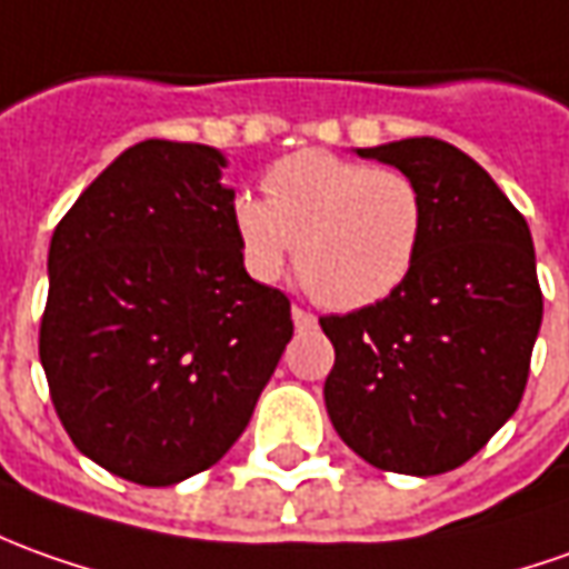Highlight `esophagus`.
<instances>
[{"mask_svg": "<svg viewBox=\"0 0 569 569\" xmlns=\"http://www.w3.org/2000/svg\"><path fill=\"white\" fill-rule=\"evenodd\" d=\"M292 323H296V330H315L317 327V317L311 311H305V308H292Z\"/></svg>", "mask_w": 569, "mask_h": 569, "instance_id": "34e87169", "label": "esophagus"}]
</instances>
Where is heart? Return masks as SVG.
I'll use <instances>...</instances> for the list:
<instances>
[{
  "label": "heart",
  "mask_w": 569,
  "mask_h": 569,
  "mask_svg": "<svg viewBox=\"0 0 569 569\" xmlns=\"http://www.w3.org/2000/svg\"><path fill=\"white\" fill-rule=\"evenodd\" d=\"M423 227L427 204L408 173L330 152L289 154L264 177V199L233 202L249 273L270 283L296 252L305 289L333 311L392 296L415 268Z\"/></svg>",
  "instance_id": "obj_1"
}]
</instances>
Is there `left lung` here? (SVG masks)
<instances>
[{
	"label": "left lung",
	"mask_w": 569,
	"mask_h": 569,
	"mask_svg": "<svg viewBox=\"0 0 569 569\" xmlns=\"http://www.w3.org/2000/svg\"><path fill=\"white\" fill-rule=\"evenodd\" d=\"M358 154L415 180L427 227L392 296L320 317L336 349L323 401L367 463L436 477L470 461L523 398L542 327L532 236L496 180L442 139Z\"/></svg>",
	"instance_id": "obj_1"
}]
</instances>
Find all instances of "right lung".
Wrapping results in <instances>:
<instances>
[{"instance_id": "1", "label": "right lung", "mask_w": 569, "mask_h": 569, "mask_svg": "<svg viewBox=\"0 0 569 569\" xmlns=\"http://www.w3.org/2000/svg\"><path fill=\"white\" fill-rule=\"evenodd\" d=\"M223 154L146 139L58 220L40 361L61 427L139 486L218 463L292 339L289 299L246 273Z\"/></svg>"}]
</instances>
